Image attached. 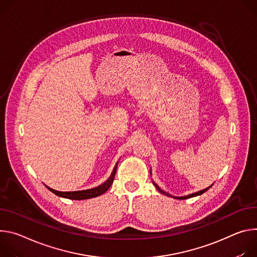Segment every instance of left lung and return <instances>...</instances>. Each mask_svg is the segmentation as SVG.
Here are the masks:
<instances>
[{
  "label": "left lung",
  "mask_w": 257,
  "mask_h": 257,
  "mask_svg": "<svg viewBox=\"0 0 257 257\" xmlns=\"http://www.w3.org/2000/svg\"><path fill=\"white\" fill-rule=\"evenodd\" d=\"M155 185V184H154ZM155 187L157 188V190L160 192V193H162V194H166V193H164L158 186H156L155 185ZM211 187V186H210ZM210 187H208V188H206V189H204V190H201V191H199V192H197V193H194V194H191V195H188V196H184V197H175V198H177V199H188V198H191V197H194V196H198V195H201V194H203L204 192H206ZM166 195H168V194H166ZM168 196H170V195H168Z\"/></svg>",
  "instance_id": "left-lung-1"
}]
</instances>
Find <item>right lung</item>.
Masks as SVG:
<instances>
[{
  "mask_svg": "<svg viewBox=\"0 0 257 257\" xmlns=\"http://www.w3.org/2000/svg\"><path fill=\"white\" fill-rule=\"evenodd\" d=\"M117 164L115 165V167L113 168V172L111 174V176L109 177V179L102 185H100L99 187L93 188V189H89V190H83V191H74V192H59L53 190L49 187H47L51 192H53L55 195L60 196L63 198H68V199H73V200H82V199H90L93 197H97L102 195L103 193H105L112 185L114 178H115V174H116V168H117Z\"/></svg>",
  "mask_w": 257,
  "mask_h": 257,
  "instance_id": "add662e5",
  "label": "right lung"
}]
</instances>
